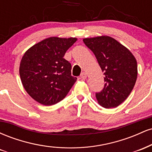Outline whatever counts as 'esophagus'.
<instances>
[{
    "label": "esophagus",
    "mask_w": 152,
    "mask_h": 152,
    "mask_svg": "<svg viewBox=\"0 0 152 152\" xmlns=\"http://www.w3.org/2000/svg\"><path fill=\"white\" fill-rule=\"evenodd\" d=\"M81 78H82V79H86V78H87V75L85 72H83L81 73Z\"/></svg>",
    "instance_id": "34e87169"
}]
</instances>
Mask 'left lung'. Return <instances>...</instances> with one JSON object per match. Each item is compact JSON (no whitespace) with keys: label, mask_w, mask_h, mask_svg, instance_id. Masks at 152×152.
Here are the masks:
<instances>
[{"label":"left lung","mask_w":152,"mask_h":152,"mask_svg":"<svg viewBox=\"0 0 152 152\" xmlns=\"http://www.w3.org/2000/svg\"><path fill=\"white\" fill-rule=\"evenodd\" d=\"M96 57L104 77V88L96 94L106 109L116 107L126 100L137 78V62L126 47L108 36L83 39Z\"/></svg>","instance_id":"obj_1"}]
</instances>
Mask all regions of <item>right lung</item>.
<instances>
[{"label":"right lung","instance_id":"1","mask_svg":"<svg viewBox=\"0 0 152 152\" xmlns=\"http://www.w3.org/2000/svg\"><path fill=\"white\" fill-rule=\"evenodd\" d=\"M76 38H45L23 56L19 74L24 88L36 102L50 106L66 97L77 78L71 76V65L64 58Z\"/></svg>","mask_w":152,"mask_h":152}]
</instances>
